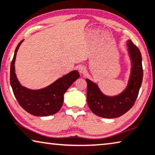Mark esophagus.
Masks as SVG:
<instances>
[{
	"instance_id": "1",
	"label": "esophagus",
	"mask_w": 155,
	"mask_h": 155,
	"mask_svg": "<svg viewBox=\"0 0 155 155\" xmlns=\"http://www.w3.org/2000/svg\"><path fill=\"white\" fill-rule=\"evenodd\" d=\"M78 71H79L80 73L84 74L86 71V69L84 66H80L79 68H78Z\"/></svg>"
}]
</instances>
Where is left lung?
<instances>
[{
    "mask_svg": "<svg viewBox=\"0 0 155 155\" xmlns=\"http://www.w3.org/2000/svg\"><path fill=\"white\" fill-rule=\"evenodd\" d=\"M127 45L132 61V69L128 86L124 92L117 96H106L96 84L86 78L88 105L97 116L108 119L121 117L134 106L138 97L143 77L142 56L140 50L131 41H128Z\"/></svg>",
    "mask_w": 155,
    "mask_h": 155,
    "instance_id": "8db88e82",
    "label": "left lung"
}]
</instances>
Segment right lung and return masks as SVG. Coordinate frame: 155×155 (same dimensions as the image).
<instances>
[{"label":"right lung","instance_id":"obj_1","mask_svg":"<svg viewBox=\"0 0 155 155\" xmlns=\"http://www.w3.org/2000/svg\"><path fill=\"white\" fill-rule=\"evenodd\" d=\"M21 41L15 51L10 65V81L15 98L19 105L34 116L45 117L55 114L62 107L64 94L71 84L79 78L77 71H72L58 78L46 88L40 90H30L21 86L15 72V62Z\"/></svg>","mask_w":155,"mask_h":155}]
</instances>
